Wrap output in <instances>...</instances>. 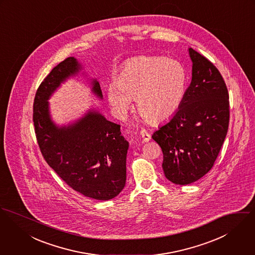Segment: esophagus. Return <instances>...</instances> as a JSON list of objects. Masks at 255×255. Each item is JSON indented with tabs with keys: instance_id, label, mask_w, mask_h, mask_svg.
<instances>
[{
	"instance_id": "1",
	"label": "esophagus",
	"mask_w": 255,
	"mask_h": 255,
	"mask_svg": "<svg viewBox=\"0 0 255 255\" xmlns=\"http://www.w3.org/2000/svg\"><path fill=\"white\" fill-rule=\"evenodd\" d=\"M140 134H141L142 141H148L150 140V135L147 133V131L145 129H141Z\"/></svg>"
}]
</instances>
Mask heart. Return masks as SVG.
Here are the masks:
<instances>
[{
  "mask_svg": "<svg viewBox=\"0 0 255 255\" xmlns=\"http://www.w3.org/2000/svg\"><path fill=\"white\" fill-rule=\"evenodd\" d=\"M185 67L177 60L141 56L128 60L115 77V86L108 90V101L120 116L127 114L131 100L136 110L150 123L170 119L180 109L187 90Z\"/></svg>",
  "mask_w": 255,
  "mask_h": 255,
  "instance_id": "obj_1",
  "label": "heart"
}]
</instances>
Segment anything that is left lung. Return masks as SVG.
<instances>
[{
    "label": "left lung",
    "mask_w": 255,
    "mask_h": 255,
    "mask_svg": "<svg viewBox=\"0 0 255 255\" xmlns=\"http://www.w3.org/2000/svg\"><path fill=\"white\" fill-rule=\"evenodd\" d=\"M189 53L191 85L178 112L151 136L161 147L165 177L177 185L194 183L212 168L230 120L229 93L221 73L194 49Z\"/></svg>",
    "instance_id": "8db88e82"
}]
</instances>
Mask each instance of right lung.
Instances as JSON below:
<instances>
[{
	"label": "right lung",
	"mask_w": 255,
	"mask_h": 255,
	"mask_svg": "<svg viewBox=\"0 0 255 255\" xmlns=\"http://www.w3.org/2000/svg\"><path fill=\"white\" fill-rule=\"evenodd\" d=\"M80 68L76 58L67 57L40 84L33 105L35 134L44 159L71 189L88 198L109 200L126 183L129 142L121 135L120 125L92 111L76 123L58 128L49 114L50 96ZM93 92L103 98L96 80Z\"/></svg>",
	"instance_id": "right-lung-1"
}]
</instances>
